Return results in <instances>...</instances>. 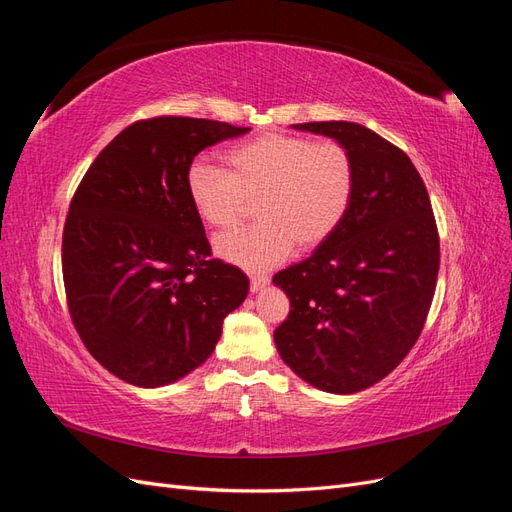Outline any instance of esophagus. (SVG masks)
Segmentation results:
<instances>
[{
	"label": "esophagus",
	"instance_id": "1",
	"mask_svg": "<svg viewBox=\"0 0 512 512\" xmlns=\"http://www.w3.org/2000/svg\"><path fill=\"white\" fill-rule=\"evenodd\" d=\"M267 284H269V275H252L250 277V286H252L254 292L262 290Z\"/></svg>",
	"mask_w": 512,
	"mask_h": 512
}]
</instances>
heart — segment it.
Returning <instances> with one entry per match:
<instances>
[{
    "mask_svg": "<svg viewBox=\"0 0 512 512\" xmlns=\"http://www.w3.org/2000/svg\"><path fill=\"white\" fill-rule=\"evenodd\" d=\"M226 170L196 160L188 196L213 228L237 224L254 200L258 222L215 239V252L247 271L284 262L297 243L314 250L342 226L354 196V162L335 141L267 132L230 147Z\"/></svg>",
    "mask_w": 512,
    "mask_h": 512,
    "instance_id": "obj_1",
    "label": "heart"
}]
</instances>
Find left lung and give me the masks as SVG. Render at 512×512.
<instances>
[{
    "mask_svg": "<svg viewBox=\"0 0 512 512\" xmlns=\"http://www.w3.org/2000/svg\"><path fill=\"white\" fill-rule=\"evenodd\" d=\"M342 143L354 196L333 235L273 275L290 299L275 329L284 363L327 393H359L406 359L436 292L440 237L425 183L404 151L352 121L292 126Z\"/></svg>",
    "mask_w": 512,
    "mask_h": 512,
    "instance_id": "obj_1",
    "label": "left lung"
}]
</instances>
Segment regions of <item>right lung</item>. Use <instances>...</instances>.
I'll return each mask as SVG.
<instances>
[{"mask_svg": "<svg viewBox=\"0 0 512 512\" xmlns=\"http://www.w3.org/2000/svg\"><path fill=\"white\" fill-rule=\"evenodd\" d=\"M245 132L194 117L134 121L76 188L61 239L66 299L85 348L113 376L143 389L188 376L247 297V275L211 258L188 196L198 153Z\"/></svg>", "mask_w": 512, "mask_h": 512, "instance_id": "right-lung-1", "label": "right lung"}]
</instances>
